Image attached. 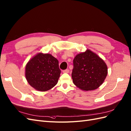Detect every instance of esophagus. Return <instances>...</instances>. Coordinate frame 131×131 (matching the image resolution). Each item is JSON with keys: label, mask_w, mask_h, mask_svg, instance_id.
<instances>
[{"label": "esophagus", "mask_w": 131, "mask_h": 131, "mask_svg": "<svg viewBox=\"0 0 131 131\" xmlns=\"http://www.w3.org/2000/svg\"><path fill=\"white\" fill-rule=\"evenodd\" d=\"M69 71H70V70H69V69H66V70H63L62 72H63V73H69Z\"/></svg>", "instance_id": "34e87169"}]
</instances>
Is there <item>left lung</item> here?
<instances>
[{
  "mask_svg": "<svg viewBox=\"0 0 131 131\" xmlns=\"http://www.w3.org/2000/svg\"><path fill=\"white\" fill-rule=\"evenodd\" d=\"M73 63V82L82 90L87 91L97 89L107 76L106 63L90 50L77 55Z\"/></svg>",
  "mask_w": 131,
  "mask_h": 131,
  "instance_id": "obj_1",
  "label": "left lung"
}]
</instances>
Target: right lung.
I'll list each match as a JSON object with an SVG mask.
<instances>
[{
	"instance_id": "add662e5",
	"label": "right lung",
	"mask_w": 131,
	"mask_h": 131,
	"mask_svg": "<svg viewBox=\"0 0 131 131\" xmlns=\"http://www.w3.org/2000/svg\"><path fill=\"white\" fill-rule=\"evenodd\" d=\"M60 73L58 60L49 54H37L26 66V80L39 91H47L54 87Z\"/></svg>"
}]
</instances>
